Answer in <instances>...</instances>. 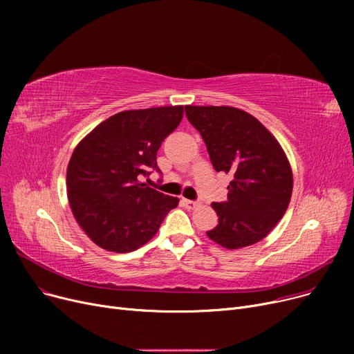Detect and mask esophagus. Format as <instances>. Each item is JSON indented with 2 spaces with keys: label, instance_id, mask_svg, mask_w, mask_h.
Instances as JSON below:
<instances>
[{
  "label": "esophagus",
  "instance_id": "esophagus-1",
  "mask_svg": "<svg viewBox=\"0 0 354 354\" xmlns=\"http://www.w3.org/2000/svg\"><path fill=\"white\" fill-rule=\"evenodd\" d=\"M182 203L185 207H187L188 209H195L198 207H201V203L196 202V201H191V199H182Z\"/></svg>",
  "mask_w": 354,
  "mask_h": 354
}]
</instances>
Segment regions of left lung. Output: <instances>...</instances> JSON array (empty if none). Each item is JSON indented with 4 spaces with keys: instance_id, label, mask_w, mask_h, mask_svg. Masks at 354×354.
Here are the masks:
<instances>
[{
    "instance_id": "left-lung-1",
    "label": "left lung",
    "mask_w": 354,
    "mask_h": 354,
    "mask_svg": "<svg viewBox=\"0 0 354 354\" xmlns=\"http://www.w3.org/2000/svg\"><path fill=\"white\" fill-rule=\"evenodd\" d=\"M216 172L231 174L228 199L212 202L218 225L207 235L238 250L266 238L286 214L292 172L281 145L247 111L231 106H185Z\"/></svg>"
}]
</instances>
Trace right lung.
<instances>
[{
	"label": "right lung",
	"instance_id": "right-lung-1",
	"mask_svg": "<svg viewBox=\"0 0 354 354\" xmlns=\"http://www.w3.org/2000/svg\"><path fill=\"white\" fill-rule=\"evenodd\" d=\"M183 106L126 110L110 116L76 146L67 166L71 212L103 250L130 252L158 232L179 199L139 179L159 167L162 142L178 127Z\"/></svg>",
	"mask_w": 354,
	"mask_h": 354
}]
</instances>
